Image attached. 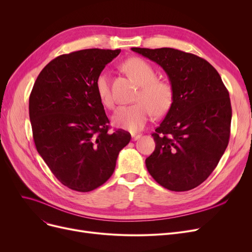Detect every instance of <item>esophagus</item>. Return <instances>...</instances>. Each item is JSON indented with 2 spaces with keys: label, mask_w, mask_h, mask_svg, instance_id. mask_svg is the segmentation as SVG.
Listing matches in <instances>:
<instances>
[{
  "label": "esophagus",
  "mask_w": 252,
  "mask_h": 252,
  "mask_svg": "<svg viewBox=\"0 0 252 252\" xmlns=\"http://www.w3.org/2000/svg\"><path fill=\"white\" fill-rule=\"evenodd\" d=\"M141 137H142V135H141V134H138V135H131V140H133V141H137V140H139Z\"/></svg>",
  "instance_id": "obj_1"
}]
</instances>
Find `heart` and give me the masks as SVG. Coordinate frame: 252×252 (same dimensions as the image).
<instances>
[{
	"label": "heart",
	"instance_id": "b5f03b06",
	"mask_svg": "<svg viewBox=\"0 0 252 252\" xmlns=\"http://www.w3.org/2000/svg\"><path fill=\"white\" fill-rule=\"evenodd\" d=\"M123 67L141 87L136 96L138 102L121 106L112 116V122L116 126L135 133L146 125L151 111L154 115H162L169 110L174 101V90L167 81L157 79L156 70L141 58L126 60ZM95 87L103 105L112 107L113 99L107 71H102L97 76Z\"/></svg>",
	"mask_w": 252,
	"mask_h": 252
}]
</instances>
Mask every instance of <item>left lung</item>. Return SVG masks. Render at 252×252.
I'll return each mask as SVG.
<instances>
[{
  "instance_id": "obj_1",
  "label": "left lung",
  "mask_w": 252,
  "mask_h": 252,
  "mask_svg": "<svg viewBox=\"0 0 252 252\" xmlns=\"http://www.w3.org/2000/svg\"><path fill=\"white\" fill-rule=\"evenodd\" d=\"M131 51L160 65L174 90L171 107L152 134L156 146L146 167L165 189H194L213 173L229 144V92L214 66L191 53L173 48Z\"/></svg>"
}]
</instances>
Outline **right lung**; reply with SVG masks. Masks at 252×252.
I'll return each instance as SVG.
<instances>
[{
	"mask_svg": "<svg viewBox=\"0 0 252 252\" xmlns=\"http://www.w3.org/2000/svg\"><path fill=\"white\" fill-rule=\"evenodd\" d=\"M121 53L86 49L60 55L38 74L30 96V119L38 154L67 188L89 192L113 174L130 134H109V119L95 83Z\"/></svg>",
	"mask_w": 252,
	"mask_h": 252,
	"instance_id": "1",
	"label": "right lung"
}]
</instances>
